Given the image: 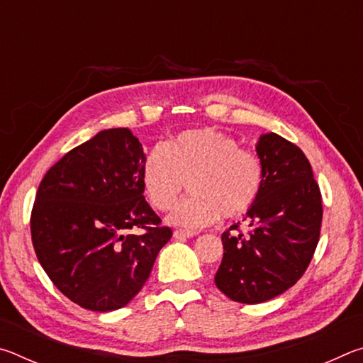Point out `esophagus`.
Here are the masks:
<instances>
[{"instance_id": "34e87169", "label": "esophagus", "mask_w": 363, "mask_h": 363, "mask_svg": "<svg viewBox=\"0 0 363 363\" xmlns=\"http://www.w3.org/2000/svg\"><path fill=\"white\" fill-rule=\"evenodd\" d=\"M174 238H179V240H182V238H190L196 235V232H192V230H182V229H176L174 230Z\"/></svg>"}]
</instances>
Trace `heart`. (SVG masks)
Segmentation results:
<instances>
[{
	"mask_svg": "<svg viewBox=\"0 0 363 363\" xmlns=\"http://www.w3.org/2000/svg\"><path fill=\"white\" fill-rule=\"evenodd\" d=\"M262 163L227 134L200 128L182 131L149 152L143 164V187L149 203L167 211L182 195L190 199L169 214V223L196 230L223 216L248 213L261 194Z\"/></svg>",
	"mask_w": 363,
	"mask_h": 363,
	"instance_id": "b5f03b06",
	"label": "heart"
}]
</instances>
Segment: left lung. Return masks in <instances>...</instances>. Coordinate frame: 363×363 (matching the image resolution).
<instances>
[{"mask_svg":"<svg viewBox=\"0 0 363 363\" xmlns=\"http://www.w3.org/2000/svg\"><path fill=\"white\" fill-rule=\"evenodd\" d=\"M256 152L264 179L245 218L250 232H238V223L223 233L224 256L214 275L219 290L243 304L279 296L303 277L323 214L320 189L299 147L269 133L257 140Z\"/></svg>","mask_w":363,"mask_h":363,"instance_id":"left-lung-1","label":"left lung"}]
</instances>
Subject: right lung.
<instances>
[{
  "label": "right lung",
  "mask_w": 363,
  "mask_h": 363,
  "mask_svg": "<svg viewBox=\"0 0 363 363\" xmlns=\"http://www.w3.org/2000/svg\"><path fill=\"white\" fill-rule=\"evenodd\" d=\"M144 160L128 128L104 130L40 182L30 218L36 257L57 290L84 309L125 307L173 235L144 199ZM131 228L145 232L134 236Z\"/></svg>",
  "instance_id": "1"
}]
</instances>
